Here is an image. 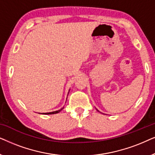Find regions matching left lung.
Wrapping results in <instances>:
<instances>
[{
  "label": "left lung",
  "mask_w": 155,
  "mask_h": 155,
  "mask_svg": "<svg viewBox=\"0 0 155 155\" xmlns=\"http://www.w3.org/2000/svg\"><path fill=\"white\" fill-rule=\"evenodd\" d=\"M97 111H98V110H97Z\"/></svg>",
  "instance_id": "left-lung-1"
}]
</instances>
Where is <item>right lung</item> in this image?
Returning a JSON list of instances; mask_svg holds the SVG:
<instances>
[{"mask_svg": "<svg viewBox=\"0 0 155 155\" xmlns=\"http://www.w3.org/2000/svg\"><path fill=\"white\" fill-rule=\"evenodd\" d=\"M69 92H70V90H69ZM68 93H69V92H68ZM63 108H64V107L61 108V109L58 110V111H52V112H48V113H42V114H46V115H48V114H58V113H59V112H60V111H62V110L63 109Z\"/></svg>", "mask_w": 155, "mask_h": 155, "instance_id": "obj_1", "label": "right lung"}]
</instances>
